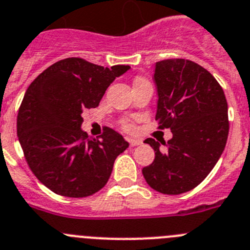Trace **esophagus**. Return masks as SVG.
<instances>
[{
	"mask_svg": "<svg viewBox=\"0 0 250 250\" xmlns=\"http://www.w3.org/2000/svg\"><path fill=\"white\" fill-rule=\"evenodd\" d=\"M127 143L130 144V146H137V145H141L143 141L139 140V139H132V137H127L126 139Z\"/></svg>",
	"mask_w": 250,
	"mask_h": 250,
	"instance_id": "1",
	"label": "esophagus"
}]
</instances>
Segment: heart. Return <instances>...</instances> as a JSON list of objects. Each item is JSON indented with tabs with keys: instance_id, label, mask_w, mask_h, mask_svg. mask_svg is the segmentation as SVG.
I'll list each match as a JSON object with an SVG mask.
<instances>
[{
	"instance_id": "b5f03b06",
	"label": "heart",
	"mask_w": 250,
	"mask_h": 250,
	"mask_svg": "<svg viewBox=\"0 0 250 250\" xmlns=\"http://www.w3.org/2000/svg\"><path fill=\"white\" fill-rule=\"evenodd\" d=\"M139 82H147V80H145L144 78H137V79L135 80V83H139ZM123 127L125 130H127V131H131V130L134 129V123H132V121H124Z\"/></svg>"
}]
</instances>
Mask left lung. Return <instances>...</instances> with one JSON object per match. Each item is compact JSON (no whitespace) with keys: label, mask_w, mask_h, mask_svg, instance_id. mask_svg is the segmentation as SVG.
<instances>
[{"label":"left lung","mask_w":250,"mask_h":250,"mask_svg":"<svg viewBox=\"0 0 250 250\" xmlns=\"http://www.w3.org/2000/svg\"><path fill=\"white\" fill-rule=\"evenodd\" d=\"M156 120L170 129L166 150L146 139L155 160L143 168L151 188L164 194H181L197 187L212 171L226 147L229 121L226 95L207 69L188 59L171 58L156 63Z\"/></svg>","instance_id":"8db88e82"}]
</instances>
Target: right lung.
I'll return each instance as SVG.
<instances>
[{"label": "right lung", "instance_id": "add662e5", "mask_svg": "<svg viewBox=\"0 0 250 250\" xmlns=\"http://www.w3.org/2000/svg\"><path fill=\"white\" fill-rule=\"evenodd\" d=\"M130 65L104 68L83 58L57 62L31 83L17 115V135L29 168L54 193L88 197L106 185L129 144L110 127L99 137L80 129L107 86Z\"/></svg>", "mask_w": 250, "mask_h": 250}]
</instances>
